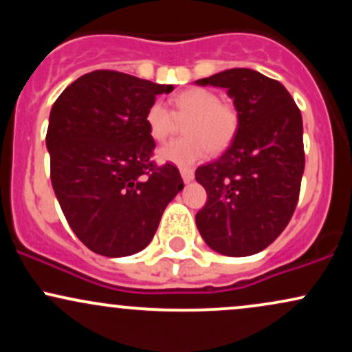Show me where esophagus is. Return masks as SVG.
I'll return each instance as SVG.
<instances>
[{
  "instance_id": "obj_1",
  "label": "esophagus",
  "mask_w": 352,
  "mask_h": 352,
  "mask_svg": "<svg viewBox=\"0 0 352 352\" xmlns=\"http://www.w3.org/2000/svg\"><path fill=\"white\" fill-rule=\"evenodd\" d=\"M180 175H182V179H184V182L185 184H188V182H192L193 180V170L192 168H187V167H182L180 168Z\"/></svg>"
}]
</instances>
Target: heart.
Masks as SVG:
<instances>
[{
  "instance_id": "b5f03b06",
  "label": "heart",
  "mask_w": 352,
  "mask_h": 352,
  "mask_svg": "<svg viewBox=\"0 0 352 352\" xmlns=\"http://www.w3.org/2000/svg\"><path fill=\"white\" fill-rule=\"evenodd\" d=\"M173 111L162 102H153L145 112L148 134L157 142H165L185 122L187 137L164 145L159 151L162 162L179 165L195 164L207 155L210 148L220 152L232 144L238 131V112L227 102H220L217 92L205 87L182 91L172 99Z\"/></svg>"
}]
</instances>
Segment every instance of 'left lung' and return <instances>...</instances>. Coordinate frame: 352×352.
<instances>
[{"label": "left lung", "mask_w": 352, "mask_h": 352, "mask_svg": "<svg viewBox=\"0 0 352 352\" xmlns=\"http://www.w3.org/2000/svg\"><path fill=\"white\" fill-rule=\"evenodd\" d=\"M195 84L227 89L240 119L223 155L195 172L208 197L197 228L215 252L250 256L280 236L296 208L305 172L301 112L281 82L253 69Z\"/></svg>", "instance_id": "1"}]
</instances>
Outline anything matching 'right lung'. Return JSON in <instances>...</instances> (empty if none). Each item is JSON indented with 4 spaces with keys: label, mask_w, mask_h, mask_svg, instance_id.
Here are the masks:
<instances>
[{
    "label": "right lung",
    "mask_w": 352,
    "mask_h": 352,
    "mask_svg": "<svg viewBox=\"0 0 352 352\" xmlns=\"http://www.w3.org/2000/svg\"><path fill=\"white\" fill-rule=\"evenodd\" d=\"M173 86L117 71L80 76L56 99L46 147L51 184L76 236L102 256L151 243L165 207L184 188L175 165L157 167L145 112Z\"/></svg>",
    "instance_id": "obj_1"
}]
</instances>
